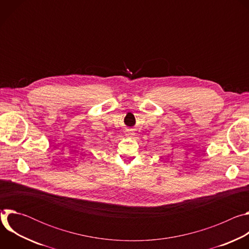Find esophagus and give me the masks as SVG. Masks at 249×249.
Instances as JSON below:
<instances>
[{
	"instance_id": "esophagus-1",
	"label": "esophagus",
	"mask_w": 249,
	"mask_h": 249,
	"mask_svg": "<svg viewBox=\"0 0 249 249\" xmlns=\"http://www.w3.org/2000/svg\"><path fill=\"white\" fill-rule=\"evenodd\" d=\"M126 135H127V136H134L135 133L132 132V131H127V132H126Z\"/></svg>"
}]
</instances>
